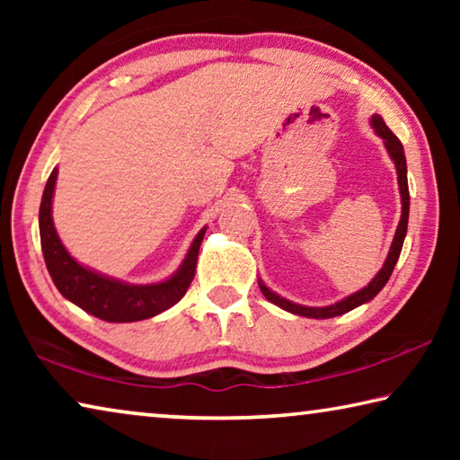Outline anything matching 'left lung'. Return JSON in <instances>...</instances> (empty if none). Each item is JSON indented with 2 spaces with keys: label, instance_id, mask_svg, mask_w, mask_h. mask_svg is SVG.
<instances>
[{
  "label": "left lung",
  "instance_id": "8db88e82",
  "mask_svg": "<svg viewBox=\"0 0 460 460\" xmlns=\"http://www.w3.org/2000/svg\"><path fill=\"white\" fill-rule=\"evenodd\" d=\"M371 128L376 129V134L381 139H384L387 152H389V155H392L395 170H398V184H400V197H402V219L398 223V229H395V235H394V241H392V247H389V253H387V258H385L384 268L377 271V276L373 278L371 282L363 288V290L355 292L351 296H347L345 300L337 302V305L321 306V308H318V306H302V305H296V302L286 300V298H282V296H278L276 292H271L270 288L260 279L261 294L266 296L270 302H274L276 306L288 310V313L298 314V316H306V318H332V316L345 314V313H349V310H353L357 306L365 305V302H369V300L376 298V296L381 292V288L387 284V279H389V276H392L395 263H398V258H400V253H402L403 239H406L408 215H410V190H408L406 155H403L402 142L394 136V131L385 126L384 119H381L379 115H373V118H371Z\"/></svg>",
  "mask_w": 460,
  "mask_h": 460
}]
</instances>
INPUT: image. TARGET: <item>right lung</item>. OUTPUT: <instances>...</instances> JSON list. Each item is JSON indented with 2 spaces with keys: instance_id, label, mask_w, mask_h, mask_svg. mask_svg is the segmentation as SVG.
Masks as SVG:
<instances>
[{
  "instance_id": "add662e5",
  "label": "right lung",
  "mask_w": 460,
  "mask_h": 460,
  "mask_svg": "<svg viewBox=\"0 0 460 460\" xmlns=\"http://www.w3.org/2000/svg\"><path fill=\"white\" fill-rule=\"evenodd\" d=\"M57 176L58 168H54L42 194L38 221H40V243L46 268H49V274L54 286L58 288V292L66 300H71L73 305L83 308L84 313L107 323L144 321V318H152L164 313L170 306H174L192 282L199 260V247L202 243V237H205L207 227L199 231L181 268L164 282L146 286L119 282V279L107 278L81 266L62 245L52 223V197Z\"/></svg>"
}]
</instances>
